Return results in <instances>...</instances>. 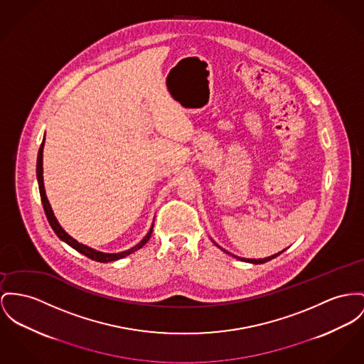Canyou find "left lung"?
I'll list each match as a JSON object with an SVG mask.
<instances>
[{"label": "left lung", "mask_w": 364, "mask_h": 364, "mask_svg": "<svg viewBox=\"0 0 364 364\" xmlns=\"http://www.w3.org/2000/svg\"><path fill=\"white\" fill-rule=\"evenodd\" d=\"M214 242V240H213ZM214 244L219 247L217 242H214ZM220 248V247H219ZM222 251H225L226 254H230L229 251H226V250H223V248H220ZM284 251V250H283ZM283 251H280V252H277V254H273V255H270V257H267V258H261V259H250V258H240V257H236V255H233V254H230L232 257H235V258H237V259H240V261H244V262H248V264H254V265H258V264H265L267 261H270V259H273V258H276L277 255H280Z\"/></svg>", "instance_id": "left-lung-1"}]
</instances>
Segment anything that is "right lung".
Wrapping results in <instances>:
<instances>
[{"instance_id": "add662e5", "label": "right lung", "mask_w": 364, "mask_h": 364, "mask_svg": "<svg viewBox=\"0 0 364 364\" xmlns=\"http://www.w3.org/2000/svg\"><path fill=\"white\" fill-rule=\"evenodd\" d=\"M44 142H46V136H44L43 144L40 146L38 157H37V181H38L40 196H41V201H43V205H44L46 215H47V218H48L50 228H52V229H53V232L56 233V236H58L62 242L69 244V245H70L72 248H74L75 251H78V252L84 254L85 257H88V258H91V259H94V261H97V262H105V264H106V262H113V261L122 259L124 257H127V255H129V254H132V252L138 251L139 248H142V247L145 245L146 242H149V239H150V236H151L154 222H153L151 228L149 229L147 235H146L145 237H144L141 242H138L136 245H134L132 248L125 250V251H122V252H102V251H97L95 248H91V247H88V245H85V244H82V242H77L75 239H73V237H72V236H70V235H69V233H68V232L60 226V223L58 222V219H56V217L53 215V211H52V208H50V204H49L48 198H47V194H46V188H44V178H43V149H44Z\"/></svg>"}]
</instances>
